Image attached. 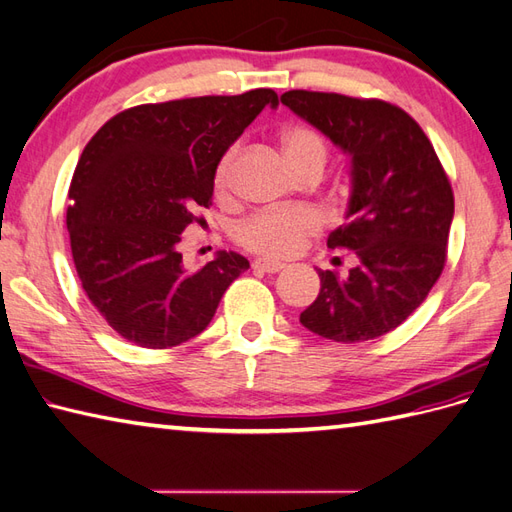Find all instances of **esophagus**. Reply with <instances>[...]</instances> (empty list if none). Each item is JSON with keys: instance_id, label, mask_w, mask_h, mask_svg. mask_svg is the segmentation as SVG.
Instances as JSON below:
<instances>
[{"instance_id": "esophagus-1", "label": "esophagus", "mask_w": 512, "mask_h": 512, "mask_svg": "<svg viewBox=\"0 0 512 512\" xmlns=\"http://www.w3.org/2000/svg\"><path fill=\"white\" fill-rule=\"evenodd\" d=\"M253 268L259 272H279L285 268V264H281V261H270V259H255Z\"/></svg>"}]
</instances>
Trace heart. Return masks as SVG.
Segmentation results:
<instances>
[{
    "mask_svg": "<svg viewBox=\"0 0 512 512\" xmlns=\"http://www.w3.org/2000/svg\"><path fill=\"white\" fill-rule=\"evenodd\" d=\"M285 157H288L294 172H301L310 165H325L327 141L318 130L294 124L283 130L281 135ZM237 148L224 150L213 174V187L218 194H227L233 183ZM323 216L310 207L292 209H268L253 213L251 218L242 220L235 229V240L253 253L270 259L294 257L303 251L305 242L323 229Z\"/></svg>",
    "mask_w": 512,
    "mask_h": 512,
    "instance_id": "heart-1",
    "label": "heart"
}]
</instances>
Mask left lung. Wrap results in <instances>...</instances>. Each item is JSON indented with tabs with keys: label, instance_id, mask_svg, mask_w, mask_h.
Segmentation results:
<instances>
[{
	"label": "left lung",
	"instance_id": "8db88e82",
	"mask_svg": "<svg viewBox=\"0 0 512 512\" xmlns=\"http://www.w3.org/2000/svg\"><path fill=\"white\" fill-rule=\"evenodd\" d=\"M281 102L351 154L347 222L327 246L349 248L358 264L347 275L318 270L320 292L301 325L342 344L384 336L417 310L445 268L449 178L423 128L395 104L303 89L285 91Z\"/></svg>",
	"mask_w": 512,
	"mask_h": 512
}]
</instances>
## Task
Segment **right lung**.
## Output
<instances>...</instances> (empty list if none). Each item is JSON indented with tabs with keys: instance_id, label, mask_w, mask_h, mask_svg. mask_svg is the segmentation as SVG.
<instances>
[{
	"instance_id": "right-lung-1",
	"label": "right lung",
	"mask_w": 512,
	"mask_h": 512,
	"mask_svg": "<svg viewBox=\"0 0 512 512\" xmlns=\"http://www.w3.org/2000/svg\"><path fill=\"white\" fill-rule=\"evenodd\" d=\"M268 104H279L272 89L139 104L82 150L69 185L71 255L91 305L128 342L170 349L198 336L251 268L220 251L189 270L178 242L211 205L224 150Z\"/></svg>"
}]
</instances>
